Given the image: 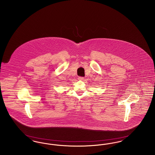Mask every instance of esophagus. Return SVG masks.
Segmentation results:
<instances>
[{"instance_id": "esophagus-1", "label": "esophagus", "mask_w": 155, "mask_h": 155, "mask_svg": "<svg viewBox=\"0 0 155 155\" xmlns=\"http://www.w3.org/2000/svg\"><path fill=\"white\" fill-rule=\"evenodd\" d=\"M78 79L79 80H83L84 78V77H78Z\"/></svg>"}]
</instances>
